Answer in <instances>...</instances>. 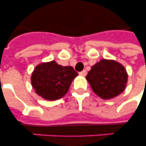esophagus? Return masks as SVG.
<instances>
[{"label":"esophagus","mask_w":146,"mask_h":146,"mask_svg":"<svg viewBox=\"0 0 146 146\" xmlns=\"http://www.w3.org/2000/svg\"><path fill=\"white\" fill-rule=\"evenodd\" d=\"M86 74H87V72H86V70H82V71H81V72H80V76H86Z\"/></svg>","instance_id":"1"}]
</instances>
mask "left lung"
I'll return each instance as SVG.
<instances>
[{
    "mask_svg": "<svg viewBox=\"0 0 146 146\" xmlns=\"http://www.w3.org/2000/svg\"><path fill=\"white\" fill-rule=\"evenodd\" d=\"M127 78L122 64L113 60L102 59L92 66L86 79L98 96L111 99L124 91Z\"/></svg>",
    "mask_w": 146,
    "mask_h": 146,
    "instance_id": "1",
    "label": "left lung"
}]
</instances>
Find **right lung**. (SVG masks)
<instances>
[{
	"mask_svg": "<svg viewBox=\"0 0 146 146\" xmlns=\"http://www.w3.org/2000/svg\"><path fill=\"white\" fill-rule=\"evenodd\" d=\"M78 73L70 66H63L54 60L35 66L31 82L35 92L43 98L54 101L66 94Z\"/></svg>",
	"mask_w": 146,
	"mask_h": 146,
	"instance_id": "obj_1",
	"label": "right lung"
}]
</instances>
